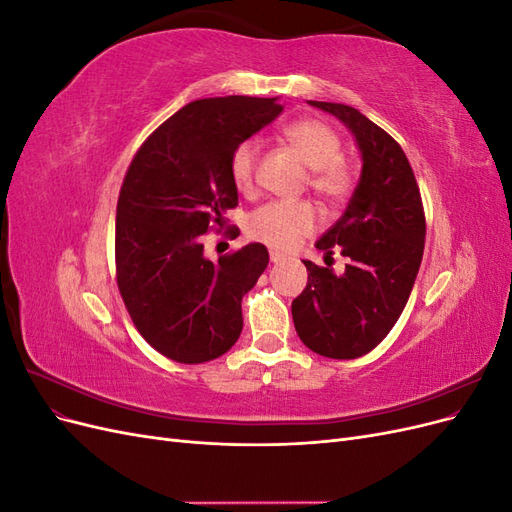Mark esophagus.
I'll list each match as a JSON object with an SVG mask.
<instances>
[{"label": "esophagus", "instance_id": "esophagus-1", "mask_svg": "<svg viewBox=\"0 0 512 512\" xmlns=\"http://www.w3.org/2000/svg\"><path fill=\"white\" fill-rule=\"evenodd\" d=\"M269 258H271V262H273V265H277V262H284L286 260V256L284 254H280V252H269Z\"/></svg>", "mask_w": 512, "mask_h": 512}]
</instances>
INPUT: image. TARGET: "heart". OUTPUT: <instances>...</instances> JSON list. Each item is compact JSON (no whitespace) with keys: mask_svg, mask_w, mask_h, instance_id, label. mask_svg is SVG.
<instances>
[{"mask_svg":"<svg viewBox=\"0 0 512 512\" xmlns=\"http://www.w3.org/2000/svg\"><path fill=\"white\" fill-rule=\"evenodd\" d=\"M286 145L297 153L309 168L307 185L324 207L335 209L350 196L354 177L352 168L342 158V138L320 119L292 121L282 130ZM260 160V143L245 138L230 153L228 168L232 183L243 194L256 188V170ZM318 228V211L309 200H275L262 205L247 218V235L275 250H292Z\"/></svg>","mask_w":512,"mask_h":512,"instance_id":"1","label":"heart"}]
</instances>
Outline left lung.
<instances>
[{
    "label": "left lung",
    "mask_w": 512,
    "mask_h": 512,
    "mask_svg": "<svg viewBox=\"0 0 512 512\" xmlns=\"http://www.w3.org/2000/svg\"><path fill=\"white\" fill-rule=\"evenodd\" d=\"M309 104L342 119L363 156L350 203L316 243L342 252L346 271L303 260L307 286L292 301L301 342L329 359H359L395 327L410 299L425 250V209L414 170L395 138L352 106Z\"/></svg>",
    "instance_id": "left-lung-1"
}]
</instances>
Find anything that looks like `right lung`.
Returning a JSON list of instances; mask_svg holds the SVG:
<instances>
[{"label": "right lung", "mask_w": 512, "mask_h": 512, "mask_svg": "<svg viewBox=\"0 0 512 512\" xmlns=\"http://www.w3.org/2000/svg\"><path fill=\"white\" fill-rule=\"evenodd\" d=\"M284 111L277 98H205L185 104L136 151L117 200L115 271L145 342L166 359H218L241 335V299L269 265L262 243L205 258L203 235L239 205L230 153ZM239 235V232H237Z\"/></svg>", "instance_id": "1"}]
</instances>
